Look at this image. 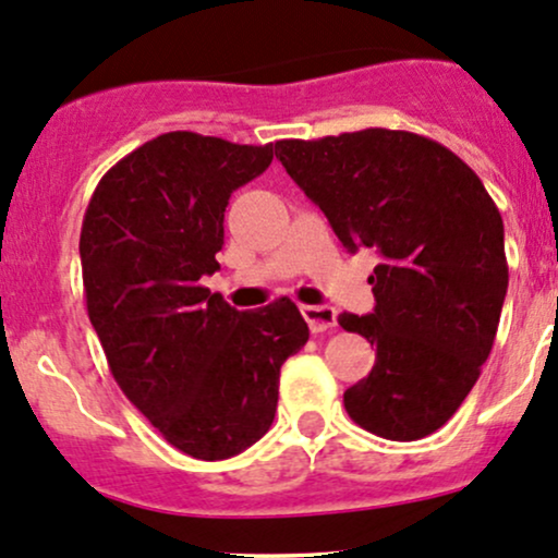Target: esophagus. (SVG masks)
Instances as JSON below:
<instances>
[{
	"instance_id": "esophagus-1",
	"label": "esophagus",
	"mask_w": 558,
	"mask_h": 558,
	"mask_svg": "<svg viewBox=\"0 0 558 558\" xmlns=\"http://www.w3.org/2000/svg\"><path fill=\"white\" fill-rule=\"evenodd\" d=\"M303 316L311 331H329L337 327V311L329 305H303Z\"/></svg>"
}]
</instances>
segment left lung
<instances>
[{
  "instance_id": "left-lung-1",
  "label": "left lung",
  "mask_w": 558,
  "mask_h": 558,
  "mask_svg": "<svg viewBox=\"0 0 558 558\" xmlns=\"http://www.w3.org/2000/svg\"><path fill=\"white\" fill-rule=\"evenodd\" d=\"M277 158L350 253L379 255L377 305L340 327L377 348L345 411L385 440H418L456 414L496 340L509 266L504 221L459 155L411 131L281 140Z\"/></svg>"
}]
</instances>
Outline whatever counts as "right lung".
Listing matches in <instances>:
<instances>
[{
	"label": "right lung",
	"mask_w": 558,
	"mask_h": 558,
	"mask_svg": "<svg viewBox=\"0 0 558 558\" xmlns=\"http://www.w3.org/2000/svg\"><path fill=\"white\" fill-rule=\"evenodd\" d=\"M271 160L274 144L168 131L118 160L84 213L86 311L112 377L192 459L258 442L277 414L281 363L308 342L290 298L236 311L199 284L218 271L231 192Z\"/></svg>",
	"instance_id": "add662e5"
}]
</instances>
